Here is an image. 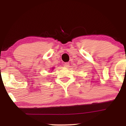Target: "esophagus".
<instances>
[{"label":"esophagus","instance_id":"34e87169","mask_svg":"<svg viewBox=\"0 0 126 126\" xmlns=\"http://www.w3.org/2000/svg\"><path fill=\"white\" fill-rule=\"evenodd\" d=\"M64 66L65 67V68H69V63H65Z\"/></svg>","mask_w":126,"mask_h":126}]
</instances>
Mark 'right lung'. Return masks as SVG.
<instances>
[{
  "instance_id": "obj_1",
  "label": "right lung",
  "mask_w": 126,
  "mask_h": 126,
  "mask_svg": "<svg viewBox=\"0 0 126 126\" xmlns=\"http://www.w3.org/2000/svg\"><path fill=\"white\" fill-rule=\"evenodd\" d=\"M53 69H54V68H52V70H53Z\"/></svg>"
}]
</instances>
